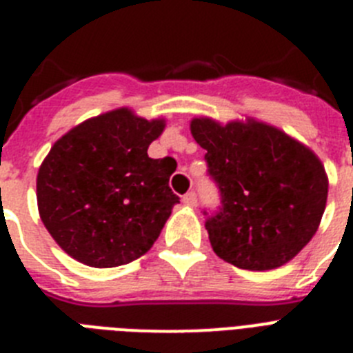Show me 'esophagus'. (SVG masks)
Wrapping results in <instances>:
<instances>
[{
  "label": "esophagus",
  "instance_id": "34e87169",
  "mask_svg": "<svg viewBox=\"0 0 353 353\" xmlns=\"http://www.w3.org/2000/svg\"><path fill=\"white\" fill-rule=\"evenodd\" d=\"M182 201H183V205H187V207H196V203H198L196 192L194 191L187 192V194L182 198Z\"/></svg>",
  "mask_w": 353,
  "mask_h": 353
}]
</instances>
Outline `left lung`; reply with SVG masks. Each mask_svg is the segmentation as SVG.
Masks as SVG:
<instances>
[{
	"label": "left lung",
	"instance_id": "obj_1",
	"mask_svg": "<svg viewBox=\"0 0 353 353\" xmlns=\"http://www.w3.org/2000/svg\"><path fill=\"white\" fill-rule=\"evenodd\" d=\"M208 173L223 198L205 224L214 252L245 270L288 263L316 233L329 179L310 146L254 118L219 123L192 118Z\"/></svg>",
	"mask_w": 353,
	"mask_h": 353
}]
</instances>
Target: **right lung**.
Segmentation results:
<instances>
[{
    "label": "right lung",
    "instance_id": "obj_1",
    "mask_svg": "<svg viewBox=\"0 0 353 353\" xmlns=\"http://www.w3.org/2000/svg\"><path fill=\"white\" fill-rule=\"evenodd\" d=\"M166 118L118 108L63 134L37 174V205L54 242L79 263L111 269L150 251L179 196L173 159H150Z\"/></svg>",
    "mask_w": 353,
    "mask_h": 353
}]
</instances>
